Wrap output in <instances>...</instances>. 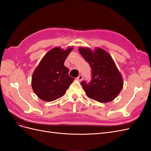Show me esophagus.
<instances>
[{"label": "esophagus", "mask_w": 151, "mask_h": 151, "mask_svg": "<svg viewBox=\"0 0 151 151\" xmlns=\"http://www.w3.org/2000/svg\"><path fill=\"white\" fill-rule=\"evenodd\" d=\"M83 78H84L83 76H82V75H80V76H79V77H77V80H78V81H83Z\"/></svg>", "instance_id": "obj_1"}]
</instances>
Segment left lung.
Masks as SVG:
<instances>
[{
	"instance_id": "1",
	"label": "left lung",
	"mask_w": 151,
	"mask_h": 151,
	"mask_svg": "<svg viewBox=\"0 0 151 151\" xmlns=\"http://www.w3.org/2000/svg\"><path fill=\"white\" fill-rule=\"evenodd\" d=\"M79 52L91 67L92 79L89 84L81 82L87 96L99 103L115 99L123 86L122 76L111 56L106 50L79 47Z\"/></svg>"
}]
</instances>
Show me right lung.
<instances>
[{
    "label": "right lung",
    "instance_id": "obj_1",
    "mask_svg": "<svg viewBox=\"0 0 151 151\" xmlns=\"http://www.w3.org/2000/svg\"><path fill=\"white\" fill-rule=\"evenodd\" d=\"M53 48L45 55L34 70L31 86L34 93L43 101H53L63 96L74 78L68 75L69 70L64 62L73 50Z\"/></svg>",
    "mask_w": 151,
    "mask_h": 151
}]
</instances>
